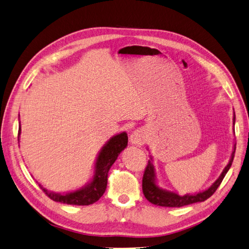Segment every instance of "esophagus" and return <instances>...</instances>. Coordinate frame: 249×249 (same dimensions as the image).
Wrapping results in <instances>:
<instances>
[{"label":"esophagus","instance_id":"1","mask_svg":"<svg viewBox=\"0 0 249 249\" xmlns=\"http://www.w3.org/2000/svg\"><path fill=\"white\" fill-rule=\"evenodd\" d=\"M146 141V137L142 130H135L130 135V143L132 145H143Z\"/></svg>","mask_w":249,"mask_h":249}]
</instances>
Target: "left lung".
<instances>
[{
	"label": "left lung",
	"mask_w": 249,
	"mask_h": 249,
	"mask_svg": "<svg viewBox=\"0 0 249 249\" xmlns=\"http://www.w3.org/2000/svg\"><path fill=\"white\" fill-rule=\"evenodd\" d=\"M233 125L235 122V116L233 112ZM234 152H235V143L233 144V150L231 157V160H229L228 164L225 166V168L223 169L222 174L218 179L215 180V182L213 184L212 186L207 188L206 190L200 191L197 194L194 195H184L180 196L177 193H174V191H170L167 189L161 188L158 185L157 183V176H156V169L154 164V160H152V157L150 156V160H148V164L146 166L145 173L143 176V181H142V189H143V194L145 196L146 199H147L150 203L155 204L157 206H164V207H182L185 205H189V204H194L196 202H204L207 200L209 196H212L214 191L218 189L220 186L221 182L224 179L225 175L227 174V171L231 168L233 158H234Z\"/></svg>",
	"instance_id": "1"
}]
</instances>
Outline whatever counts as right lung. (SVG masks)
I'll list each match as a JSON object with an SVG mask.
<instances>
[{"mask_svg":"<svg viewBox=\"0 0 249 249\" xmlns=\"http://www.w3.org/2000/svg\"><path fill=\"white\" fill-rule=\"evenodd\" d=\"M20 135L21 126L18 127V141H20ZM127 143H128V137L125 131L118 133L108 140L107 143L100 150L97 160H95L92 179L79 189L70 191V193L60 194L47 190L41 184L39 185L44 193L55 202L70 204V205H90L104 195L107 186L108 171L112 164L116 162L120 152L126 148Z\"/></svg>","mask_w":249,"mask_h":249,"instance_id":"right-lung-1","label":"right lung"}]
</instances>
